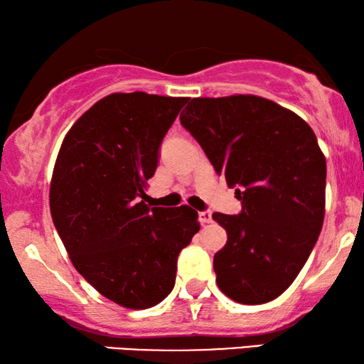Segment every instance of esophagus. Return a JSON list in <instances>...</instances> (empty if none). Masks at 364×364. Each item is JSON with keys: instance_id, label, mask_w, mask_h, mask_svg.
<instances>
[{"instance_id": "34e87169", "label": "esophagus", "mask_w": 364, "mask_h": 364, "mask_svg": "<svg viewBox=\"0 0 364 364\" xmlns=\"http://www.w3.org/2000/svg\"><path fill=\"white\" fill-rule=\"evenodd\" d=\"M211 221H213L211 211H201V213H199V223H201V224H209Z\"/></svg>"}]
</instances>
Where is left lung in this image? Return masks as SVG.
<instances>
[{
	"label": "left lung",
	"instance_id": "1",
	"mask_svg": "<svg viewBox=\"0 0 364 364\" xmlns=\"http://www.w3.org/2000/svg\"><path fill=\"white\" fill-rule=\"evenodd\" d=\"M242 201L214 213L228 242L214 254L219 290L244 305L277 299L304 267L325 218L326 161L309 124L259 95L191 99L180 115Z\"/></svg>",
	"mask_w": 364,
	"mask_h": 364
}]
</instances>
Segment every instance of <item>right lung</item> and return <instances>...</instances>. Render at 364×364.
<instances>
[{"label":"right lung","mask_w":364,"mask_h":364,"mask_svg":"<svg viewBox=\"0 0 364 364\" xmlns=\"http://www.w3.org/2000/svg\"><path fill=\"white\" fill-rule=\"evenodd\" d=\"M188 97L115 92L65 133L49 189L54 226L75 270L124 309H150L175 287L198 213L143 198L158 148Z\"/></svg>","instance_id":"obj_1"}]
</instances>
